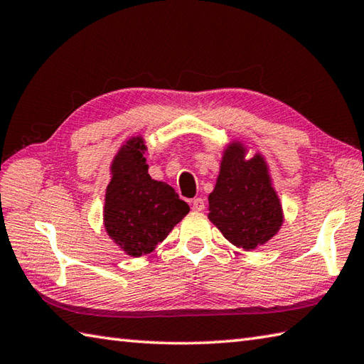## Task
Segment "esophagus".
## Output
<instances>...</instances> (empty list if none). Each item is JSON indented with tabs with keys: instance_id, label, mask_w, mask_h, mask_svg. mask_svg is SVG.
<instances>
[{
	"instance_id": "34e87169",
	"label": "esophagus",
	"mask_w": 364,
	"mask_h": 364,
	"mask_svg": "<svg viewBox=\"0 0 364 364\" xmlns=\"http://www.w3.org/2000/svg\"><path fill=\"white\" fill-rule=\"evenodd\" d=\"M192 210L194 211H203L205 210V200L203 198H194V200H192Z\"/></svg>"
}]
</instances>
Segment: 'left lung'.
Masks as SVG:
<instances>
[{"label":"left lung","instance_id":"obj_1","mask_svg":"<svg viewBox=\"0 0 364 364\" xmlns=\"http://www.w3.org/2000/svg\"><path fill=\"white\" fill-rule=\"evenodd\" d=\"M240 141L225 149L216 186L208 197V218L232 245L246 251L265 245L279 232L282 208L265 159H245Z\"/></svg>","mask_w":364,"mask_h":364}]
</instances>
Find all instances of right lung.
I'll use <instances>...</instances> for the list:
<instances>
[{
    "instance_id": "obj_1",
    "label": "right lung",
    "mask_w": 364,
    "mask_h": 364,
    "mask_svg": "<svg viewBox=\"0 0 364 364\" xmlns=\"http://www.w3.org/2000/svg\"><path fill=\"white\" fill-rule=\"evenodd\" d=\"M145 149L141 137H132L121 146L105 192V230L132 257L153 252L189 213V205L172 186L148 175Z\"/></svg>"
}]
</instances>
